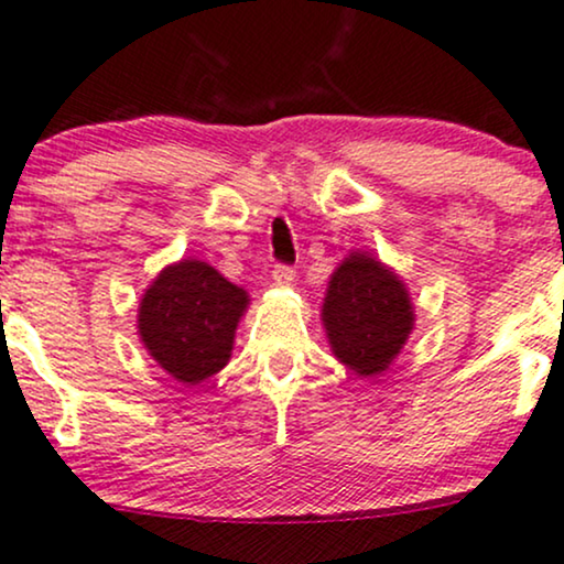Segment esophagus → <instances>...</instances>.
I'll list each match as a JSON object with an SVG mask.
<instances>
[{
  "label": "esophagus",
  "mask_w": 564,
  "mask_h": 564,
  "mask_svg": "<svg viewBox=\"0 0 564 564\" xmlns=\"http://www.w3.org/2000/svg\"><path fill=\"white\" fill-rule=\"evenodd\" d=\"M271 280H274V284H280V288H288L295 280V269L288 267V263H276L274 271H271Z\"/></svg>",
  "instance_id": "1"
}]
</instances>
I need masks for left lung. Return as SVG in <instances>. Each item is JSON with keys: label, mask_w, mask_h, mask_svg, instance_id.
<instances>
[{"label": "left lung", "mask_w": 564, "mask_h": 564, "mask_svg": "<svg viewBox=\"0 0 564 564\" xmlns=\"http://www.w3.org/2000/svg\"><path fill=\"white\" fill-rule=\"evenodd\" d=\"M322 316L335 356L361 377L386 372L414 322L399 276L364 253L346 258L333 274Z\"/></svg>", "instance_id": "1"}]
</instances>
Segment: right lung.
Instances as JSON below:
<instances>
[{
	"label": "right lung",
	"instance_id": "obj_1",
	"mask_svg": "<svg viewBox=\"0 0 564 564\" xmlns=\"http://www.w3.org/2000/svg\"><path fill=\"white\" fill-rule=\"evenodd\" d=\"M248 295L203 261L161 271L139 303L144 348L178 382L197 386L227 367Z\"/></svg>",
	"mask_w": 564,
	"mask_h": 564
}]
</instances>
